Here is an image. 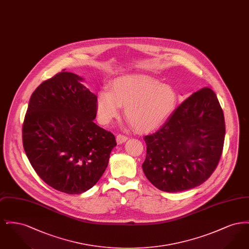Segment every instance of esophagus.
Returning a JSON list of instances; mask_svg holds the SVG:
<instances>
[{"mask_svg":"<svg viewBox=\"0 0 249 249\" xmlns=\"http://www.w3.org/2000/svg\"><path fill=\"white\" fill-rule=\"evenodd\" d=\"M128 139H129L128 136L123 135V134H119L117 136V142H118V143H123V142H126Z\"/></svg>","mask_w":249,"mask_h":249,"instance_id":"1","label":"esophagus"}]
</instances>
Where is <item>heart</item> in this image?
<instances>
[{"mask_svg": "<svg viewBox=\"0 0 249 249\" xmlns=\"http://www.w3.org/2000/svg\"><path fill=\"white\" fill-rule=\"evenodd\" d=\"M178 97L170 85L144 75L120 76L110 84V92L102 90L96 101L98 119L108 124L118 118L119 107H125V118L138 130L159 128L177 108Z\"/></svg>", "mask_w": 249, "mask_h": 249, "instance_id": "obj_1", "label": "heart"}]
</instances>
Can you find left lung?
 I'll use <instances>...</instances> for the list:
<instances>
[{
  "label": "left lung",
  "mask_w": 249,
  "mask_h": 249,
  "mask_svg": "<svg viewBox=\"0 0 249 249\" xmlns=\"http://www.w3.org/2000/svg\"><path fill=\"white\" fill-rule=\"evenodd\" d=\"M225 130L224 114L215 93L210 88L194 92L160 130L143 137L145 177L166 192L200 186L219 162Z\"/></svg>",
  "instance_id": "left-lung-1"
}]
</instances>
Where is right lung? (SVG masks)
Masks as SVG:
<instances>
[{
	"label": "right lung",
	"mask_w": 249,
	"mask_h": 249,
	"mask_svg": "<svg viewBox=\"0 0 249 249\" xmlns=\"http://www.w3.org/2000/svg\"><path fill=\"white\" fill-rule=\"evenodd\" d=\"M65 69L31 96L22 126L24 150L48 186L68 194L91 189L105 173L115 135L93 122L97 96Z\"/></svg>",
	"instance_id": "right-lung-1"
}]
</instances>
